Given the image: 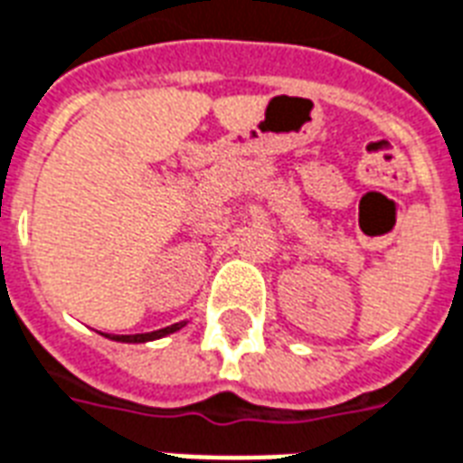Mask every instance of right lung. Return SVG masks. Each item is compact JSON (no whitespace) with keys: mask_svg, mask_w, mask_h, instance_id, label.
Segmentation results:
<instances>
[{"mask_svg":"<svg viewBox=\"0 0 463 463\" xmlns=\"http://www.w3.org/2000/svg\"><path fill=\"white\" fill-rule=\"evenodd\" d=\"M187 322H175V325L163 326V329H156V332H146V335H104L107 339H114V342H124V344H146L153 342V339H163V336L173 335V332H178L183 329Z\"/></svg>","mask_w":463,"mask_h":463,"instance_id":"1","label":"right lung"}]
</instances>
